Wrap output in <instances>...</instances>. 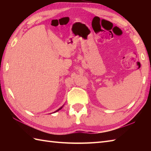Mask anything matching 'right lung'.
<instances>
[{"mask_svg": "<svg viewBox=\"0 0 151 151\" xmlns=\"http://www.w3.org/2000/svg\"><path fill=\"white\" fill-rule=\"evenodd\" d=\"M62 107H63V106H62V107H61V108H60L58 109V110H56V111H54V112H56V111H59L60 110H61V109H62Z\"/></svg>", "mask_w": 151, "mask_h": 151, "instance_id": "obj_1", "label": "right lung"}]
</instances>
